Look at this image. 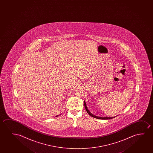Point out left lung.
I'll return each mask as SVG.
<instances>
[{
	"label": "left lung",
	"mask_w": 153,
	"mask_h": 153,
	"mask_svg": "<svg viewBox=\"0 0 153 153\" xmlns=\"http://www.w3.org/2000/svg\"><path fill=\"white\" fill-rule=\"evenodd\" d=\"M84 105H85V109H86V111L87 112V113L90 115V116H91L92 117H94V118H96V119H102V120H109L111 119H112V118H114V117H97V116H96V115H94V114H92V113L90 112L89 110H88V108H87V105H86V102H85V101H84Z\"/></svg>",
	"instance_id": "obj_1"
}]
</instances>
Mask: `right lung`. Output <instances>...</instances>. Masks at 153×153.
Masks as SVG:
<instances>
[{
	"instance_id": "obj_1",
	"label": "right lung",
	"mask_w": 153,
	"mask_h": 153,
	"mask_svg": "<svg viewBox=\"0 0 153 153\" xmlns=\"http://www.w3.org/2000/svg\"><path fill=\"white\" fill-rule=\"evenodd\" d=\"M57 116H58V115H57V116H56V117H57Z\"/></svg>"
}]
</instances>
